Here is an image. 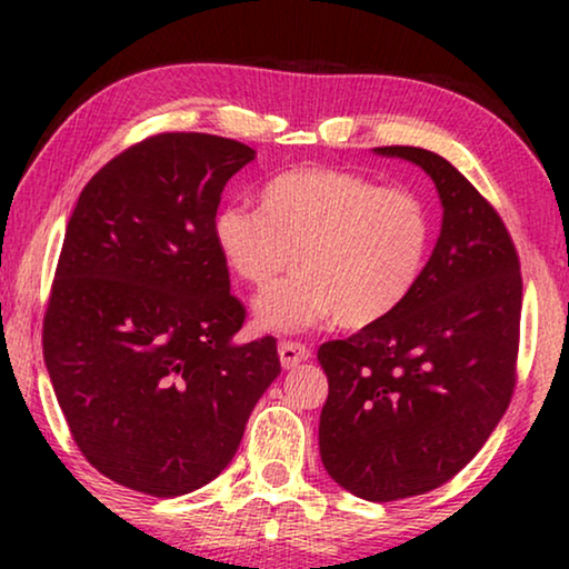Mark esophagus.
Masks as SVG:
<instances>
[{
    "label": "esophagus",
    "instance_id": "34e87169",
    "mask_svg": "<svg viewBox=\"0 0 569 569\" xmlns=\"http://www.w3.org/2000/svg\"><path fill=\"white\" fill-rule=\"evenodd\" d=\"M308 357H310V349L306 345H300V341H292V339L279 341V362H282L284 370L298 368V365L306 362Z\"/></svg>",
    "mask_w": 569,
    "mask_h": 569
}]
</instances>
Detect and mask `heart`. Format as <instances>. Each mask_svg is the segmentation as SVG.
<instances>
[{"mask_svg": "<svg viewBox=\"0 0 569 569\" xmlns=\"http://www.w3.org/2000/svg\"><path fill=\"white\" fill-rule=\"evenodd\" d=\"M212 232L224 263L259 290L292 269L300 253V274L256 302L261 326L295 331L337 318L345 329H368L417 290L430 261L435 214L407 186L313 166L269 178L261 207L224 204Z\"/></svg>", "mask_w": 569, "mask_h": 569, "instance_id": "obj_1", "label": "heart"}]
</instances>
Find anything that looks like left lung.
Masks as SVG:
<instances>
[{
    "label": "left lung",
    "mask_w": 569,
    "mask_h": 569,
    "mask_svg": "<svg viewBox=\"0 0 569 569\" xmlns=\"http://www.w3.org/2000/svg\"><path fill=\"white\" fill-rule=\"evenodd\" d=\"M435 181L442 228L411 298L391 318L318 347L329 378L318 448L329 477L370 502L453 479L516 388L518 251L497 209L422 147H378Z\"/></svg>",
    "instance_id": "obj_1"
}]
</instances>
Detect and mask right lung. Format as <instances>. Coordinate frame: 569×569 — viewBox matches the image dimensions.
Wrapping results in <instances>:
<instances>
[{
  "label": "right lung",
  "mask_w": 569,
  "mask_h": 569,
  "mask_svg": "<svg viewBox=\"0 0 569 569\" xmlns=\"http://www.w3.org/2000/svg\"><path fill=\"white\" fill-rule=\"evenodd\" d=\"M253 158L199 131L147 137L69 217L43 360L77 448L116 485L152 497L209 485L282 372L274 337L232 341L246 308L212 232L224 183Z\"/></svg>",
  "instance_id": "1"
}]
</instances>
